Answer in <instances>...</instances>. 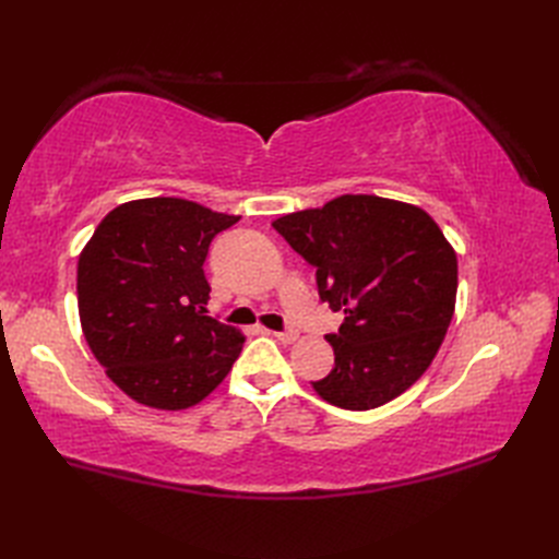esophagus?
<instances>
[{"mask_svg": "<svg viewBox=\"0 0 559 559\" xmlns=\"http://www.w3.org/2000/svg\"><path fill=\"white\" fill-rule=\"evenodd\" d=\"M273 335L277 337V341H282V343H286V345L298 341V331H294V329H289V331H275Z\"/></svg>", "mask_w": 559, "mask_h": 559, "instance_id": "esophagus-1", "label": "esophagus"}]
</instances>
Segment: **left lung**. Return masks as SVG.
Instances as JSON below:
<instances>
[{
	"mask_svg": "<svg viewBox=\"0 0 559 559\" xmlns=\"http://www.w3.org/2000/svg\"><path fill=\"white\" fill-rule=\"evenodd\" d=\"M273 228L317 267L319 298L345 321L335 366L314 392L345 411L401 396L431 366L454 314L456 253L433 218L378 195H337Z\"/></svg>",
	"mask_w": 559,
	"mask_h": 559,
	"instance_id": "obj_1",
	"label": "left lung"
}]
</instances>
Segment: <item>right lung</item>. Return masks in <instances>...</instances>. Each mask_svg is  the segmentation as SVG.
<instances>
[{
	"instance_id": "1",
	"label": "right lung",
	"mask_w": 559,
	"mask_h": 559,
	"mask_svg": "<svg viewBox=\"0 0 559 559\" xmlns=\"http://www.w3.org/2000/svg\"><path fill=\"white\" fill-rule=\"evenodd\" d=\"M240 216L183 198H142L111 210L76 267L79 317L107 378L148 408L183 411L210 396L245 335L207 317L202 263L216 233Z\"/></svg>"
}]
</instances>
